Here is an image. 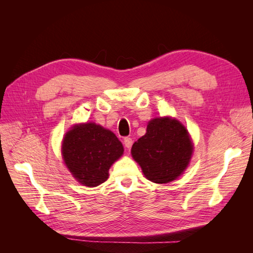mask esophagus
<instances>
[{"instance_id":"34e87169","label":"esophagus","mask_w":253,"mask_h":253,"mask_svg":"<svg viewBox=\"0 0 253 253\" xmlns=\"http://www.w3.org/2000/svg\"><path fill=\"white\" fill-rule=\"evenodd\" d=\"M124 144L126 145V148H127V149L131 148L132 144H133L132 138H129V137H126V138L124 139Z\"/></svg>"}]
</instances>
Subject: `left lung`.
Returning a JSON list of instances; mask_svg holds the SVG:
<instances>
[{"label": "left lung", "mask_w": 253, "mask_h": 253, "mask_svg": "<svg viewBox=\"0 0 253 253\" xmlns=\"http://www.w3.org/2000/svg\"><path fill=\"white\" fill-rule=\"evenodd\" d=\"M132 156L149 180L168 183L185 171L193 145L179 121L156 118L149 122L147 133L132 147Z\"/></svg>", "instance_id": "left-lung-1"}]
</instances>
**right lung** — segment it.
I'll return each mask as SVG.
<instances>
[{
    "mask_svg": "<svg viewBox=\"0 0 253 253\" xmlns=\"http://www.w3.org/2000/svg\"><path fill=\"white\" fill-rule=\"evenodd\" d=\"M62 154L75 178L84 186L97 187L109 178L110 168L124 154V147L109 129L84 124L66 133Z\"/></svg>",
    "mask_w": 253,
    "mask_h": 253,
    "instance_id": "add662e5",
    "label": "right lung"
}]
</instances>
